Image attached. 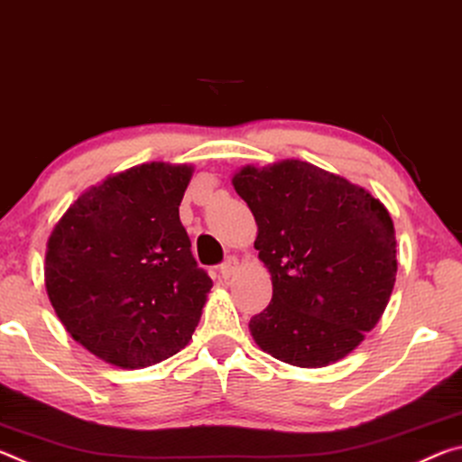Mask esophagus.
Masks as SVG:
<instances>
[{
	"instance_id": "esophagus-1",
	"label": "esophagus",
	"mask_w": 462,
	"mask_h": 462,
	"mask_svg": "<svg viewBox=\"0 0 462 462\" xmlns=\"http://www.w3.org/2000/svg\"><path fill=\"white\" fill-rule=\"evenodd\" d=\"M236 271H238V259H236V256H228V259H226V261L220 264V275H222L224 279H230Z\"/></svg>"
}]
</instances>
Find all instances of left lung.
<instances>
[{
  "instance_id": "8db88e82",
  "label": "left lung",
  "mask_w": 462,
  "mask_h": 462,
  "mask_svg": "<svg viewBox=\"0 0 462 462\" xmlns=\"http://www.w3.org/2000/svg\"><path fill=\"white\" fill-rule=\"evenodd\" d=\"M232 183L259 226L254 248L273 281L271 303L248 322L254 342L295 366L346 356L379 322L395 285L385 206L303 161L245 167Z\"/></svg>"
}]
</instances>
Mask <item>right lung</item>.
I'll list each match as a JSON object with an SVG mask.
<instances>
[{
	"label": "right lung",
	"mask_w": 462,
	"mask_h": 462,
	"mask_svg": "<svg viewBox=\"0 0 462 462\" xmlns=\"http://www.w3.org/2000/svg\"><path fill=\"white\" fill-rule=\"evenodd\" d=\"M191 173L151 162L109 177L49 238L44 281L54 311L77 342L116 366L177 355L201 318L212 279L179 220Z\"/></svg>",
	"instance_id": "right-lung-1"
}]
</instances>
